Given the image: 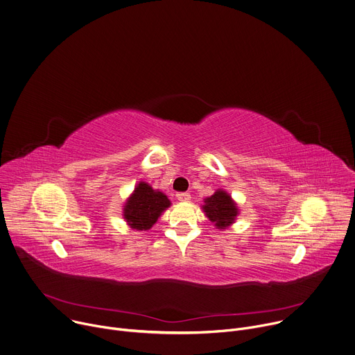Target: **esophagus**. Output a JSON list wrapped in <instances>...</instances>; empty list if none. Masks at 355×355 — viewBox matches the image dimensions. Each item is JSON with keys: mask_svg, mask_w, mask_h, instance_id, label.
<instances>
[{"mask_svg": "<svg viewBox=\"0 0 355 355\" xmlns=\"http://www.w3.org/2000/svg\"><path fill=\"white\" fill-rule=\"evenodd\" d=\"M175 196L180 202H188L191 199V195L188 192H178Z\"/></svg>", "mask_w": 355, "mask_h": 355, "instance_id": "1", "label": "esophagus"}]
</instances>
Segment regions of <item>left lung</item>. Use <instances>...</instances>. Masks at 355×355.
Masks as SVG:
<instances>
[{
	"label": "left lung",
	"instance_id": "8db88e82",
	"mask_svg": "<svg viewBox=\"0 0 355 355\" xmlns=\"http://www.w3.org/2000/svg\"><path fill=\"white\" fill-rule=\"evenodd\" d=\"M202 209L209 220L220 230L230 227L239 214L237 203L223 189H218L211 196L206 198Z\"/></svg>",
	"mask_w": 355,
	"mask_h": 355
}]
</instances>
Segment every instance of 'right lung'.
Segmentation results:
<instances>
[{"label":"right lung","instance_id":"right-lung-1","mask_svg":"<svg viewBox=\"0 0 355 355\" xmlns=\"http://www.w3.org/2000/svg\"><path fill=\"white\" fill-rule=\"evenodd\" d=\"M170 205L171 202L163 192L142 181L125 202L124 218L134 230H149Z\"/></svg>","mask_w":355,"mask_h":355}]
</instances>
